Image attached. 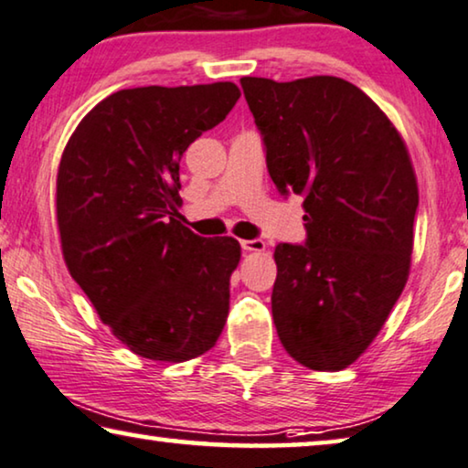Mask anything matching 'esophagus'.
Segmentation results:
<instances>
[{
  "label": "esophagus",
  "instance_id": "1",
  "mask_svg": "<svg viewBox=\"0 0 468 468\" xmlns=\"http://www.w3.org/2000/svg\"><path fill=\"white\" fill-rule=\"evenodd\" d=\"M240 247L245 250H255V253H260V250L266 249V242L261 239H250V240H240Z\"/></svg>",
  "mask_w": 468,
  "mask_h": 468
}]
</instances>
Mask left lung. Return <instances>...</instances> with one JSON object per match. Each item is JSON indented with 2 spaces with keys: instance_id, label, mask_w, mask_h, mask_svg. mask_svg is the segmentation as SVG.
Returning <instances> with one entry per match:
<instances>
[{
  "instance_id": "left-lung-1",
  "label": "left lung",
  "mask_w": 468,
  "mask_h": 468,
  "mask_svg": "<svg viewBox=\"0 0 468 468\" xmlns=\"http://www.w3.org/2000/svg\"><path fill=\"white\" fill-rule=\"evenodd\" d=\"M276 189L303 196V245L279 242L272 316L297 363L340 371L382 329L408 282L418 186L397 128L334 76L242 78Z\"/></svg>"
}]
</instances>
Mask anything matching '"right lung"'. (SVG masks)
<instances>
[{
	"label": "right lung",
	"mask_w": 468,
	"mask_h": 468,
	"mask_svg": "<svg viewBox=\"0 0 468 468\" xmlns=\"http://www.w3.org/2000/svg\"><path fill=\"white\" fill-rule=\"evenodd\" d=\"M239 99L232 82L126 88L88 112L60 158L65 263L139 356L187 361L211 350L226 324L240 245L181 226L179 162Z\"/></svg>",
	"instance_id": "1"
}]
</instances>
